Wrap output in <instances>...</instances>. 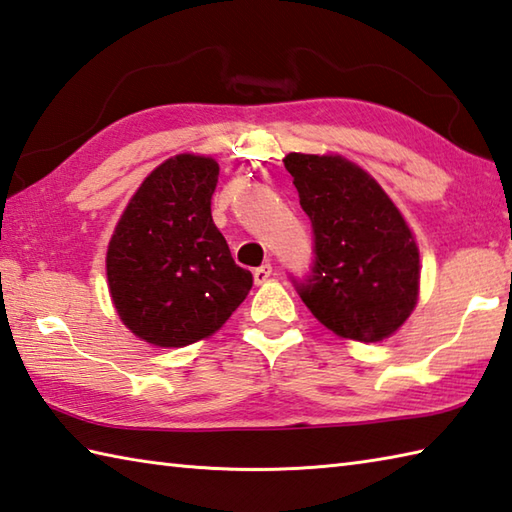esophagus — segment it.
Listing matches in <instances>:
<instances>
[{
    "instance_id": "obj_1",
    "label": "esophagus",
    "mask_w": 512,
    "mask_h": 512,
    "mask_svg": "<svg viewBox=\"0 0 512 512\" xmlns=\"http://www.w3.org/2000/svg\"><path fill=\"white\" fill-rule=\"evenodd\" d=\"M270 273H273V266H270V264H264V266L255 268V273H253V277H255V284H266V282H268V277H270Z\"/></svg>"
}]
</instances>
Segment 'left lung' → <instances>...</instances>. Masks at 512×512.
<instances>
[{"mask_svg": "<svg viewBox=\"0 0 512 512\" xmlns=\"http://www.w3.org/2000/svg\"><path fill=\"white\" fill-rule=\"evenodd\" d=\"M299 204L313 222L315 268L299 286L319 324L353 342H382L419 299L413 230L377 179L337 153H288Z\"/></svg>", "mask_w": 512, "mask_h": 512, "instance_id": "1", "label": "left lung"}]
</instances>
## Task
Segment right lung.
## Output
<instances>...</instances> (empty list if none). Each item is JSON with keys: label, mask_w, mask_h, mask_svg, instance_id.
I'll return each mask as SVG.
<instances>
[{"label": "right lung", "mask_w": 512, "mask_h": 512, "mask_svg": "<svg viewBox=\"0 0 512 512\" xmlns=\"http://www.w3.org/2000/svg\"><path fill=\"white\" fill-rule=\"evenodd\" d=\"M219 164L179 153L150 170L106 250L117 317L142 342L182 348L215 335L253 288L210 215Z\"/></svg>", "instance_id": "1"}]
</instances>
